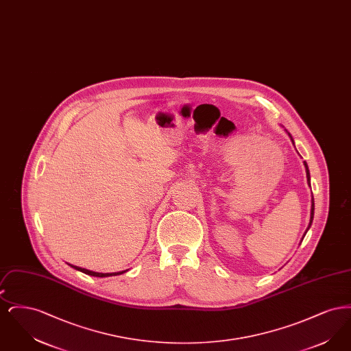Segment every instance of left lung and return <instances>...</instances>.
Segmentation results:
<instances>
[{
  "label": "left lung",
  "instance_id": "obj_1",
  "mask_svg": "<svg viewBox=\"0 0 351 351\" xmlns=\"http://www.w3.org/2000/svg\"><path fill=\"white\" fill-rule=\"evenodd\" d=\"M288 135L291 136V134L288 133ZM291 139H292V136H291ZM292 143H293V139H292ZM304 166H305V171H306V180H308V184L311 185V173H309V169H308V165H306V162H304ZM313 217H315V200H313V196H312V206H311V219H309V225H308V229L305 230V233H304V237H305V234L306 232L309 230V228H311V225H312V222H313ZM304 237L301 238V241L304 239Z\"/></svg>",
  "mask_w": 351,
  "mask_h": 351
}]
</instances>
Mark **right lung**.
Returning a JSON list of instances; mask_svg holds the SVG:
<instances>
[{"label":"right lung","mask_w":351,"mask_h":351,"mask_svg":"<svg viewBox=\"0 0 351 351\" xmlns=\"http://www.w3.org/2000/svg\"><path fill=\"white\" fill-rule=\"evenodd\" d=\"M71 267L77 269V271H82L86 275H90V276H97V278H106V276H116V275H121V274H125L126 271H118V272H110V274H102V272H95V271H90V269H86V268L77 267V266H73V265H69Z\"/></svg>","instance_id":"right-lung-1"}]
</instances>
